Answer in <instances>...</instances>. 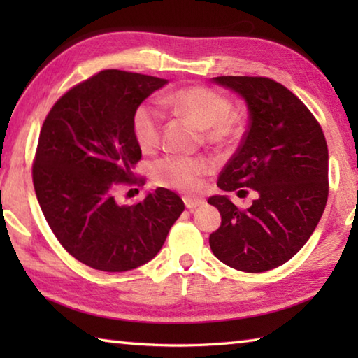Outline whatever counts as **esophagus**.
I'll use <instances>...</instances> for the list:
<instances>
[{"mask_svg":"<svg viewBox=\"0 0 358 358\" xmlns=\"http://www.w3.org/2000/svg\"><path fill=\"white\" fill-rule=\"evenodd\" d=\"M183 201H185L186 208H189V210H194V208H197V207H201V205H203V199H196V197L186 196V197H183Z\"/></svg>","mask_w":358,"mask_h":358,"instance_id":"34e87169","label":"esophagus"}]
</instances>
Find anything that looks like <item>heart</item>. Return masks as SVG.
Listing matches in <instances>:
<instances>
[{"mask_svg": "<svg viewBox=\"0 0 358 358\" xmlns=\"http://www.w3.org/2000/svg\"><path fill=\"white\" fill-rule=\"evenodd\" d=\"M166 106L173 112L205 128V137L213 145L226 147L234 143L241 132V121L232 112V102L226 96L203 85H189L166 96ZM162 131V112L153 102H143L132 117V132L138 147L151 150L159 143ZM211 171V162L203 156L169 155L156 161L153 177L157 185L175 189L196 192L202 178Z\"/></svg>", "mask_w": 358, "mask_h": 358, "instance_id": "b5f03b06", "label": "heart"}]
</instances>
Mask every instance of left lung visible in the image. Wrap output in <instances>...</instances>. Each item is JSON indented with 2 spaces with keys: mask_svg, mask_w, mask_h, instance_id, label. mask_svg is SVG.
I'll return each instance as SVG.
<instances>
[{
  "mask_svg": "<svg viewBox=\"0 0 358 358\" xmlns=\"http://www.w3.org/2000/svg\"><path fill=\"white\" fill-rule=\"evenodd\" d=\"M213 82L238 93L250 112L217 186L238 197L254 191L256 199L250 208L227 196L208 199L221 213L210 248L222 264L260 273L292 259L316 229L329 199V148L319 121L284 85L248 76Z\"/></svg>",
  "mask_w": 358,
  "mask_h": 358,
  "instance_id": "8db88e82",
  "label": "left lung"
}]
</instances>
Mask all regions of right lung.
<instances>
[{"label": "right lung", "instance_id": "add662e5", "mask_svg": "<svg viewBox=\"0 0 358 358\" xmlns=\"http://www.w3.org/2000/svg\"><path fill=\"white\" fill-rule=\"evenodd\" d=\"M166 78L101 71L59 98L42 124L33 185L42 213L72 257L101 271H128L153 259L183 213L177 194L157 187L142 202L121 205L123 185L142 157L132 117Z\"/></svg>", "mask_w": 358, "mask_h": 358}]
</instances>
